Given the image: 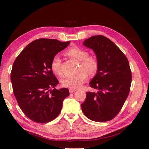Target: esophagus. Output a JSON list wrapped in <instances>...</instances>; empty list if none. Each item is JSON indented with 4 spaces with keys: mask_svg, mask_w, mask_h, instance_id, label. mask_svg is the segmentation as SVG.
<instances>
[{
    "mask_svg": "<svg viewBox=\"0 0 149 149\" xmlns=\"http://www.w3.org/2000/svg\"><path fill=\"white\" fill-rule=\"evenodd\" d=\"M75 91H77L76 89H73V88H70V89H69V91H70V93L75 92Z\"/></svg>",
    "mask_w": 149,
    "mask_h": 149,
    "instance_id": "obj_1",
    "label": "esophagus"
}]
</instances>
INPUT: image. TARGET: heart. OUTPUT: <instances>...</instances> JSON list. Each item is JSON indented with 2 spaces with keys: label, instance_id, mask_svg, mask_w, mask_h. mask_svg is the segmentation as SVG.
Returning <instances> with one entry per match:
<instances>
[{
  "label": "heart",
  "instance_id": "obj_1",
  "mask_svg": "<svg viewBox=\"0 0 149 149\" xmlns=\"http://www.w3.org/2000/svg\"><path fill=\"white\" fill-rule=\"evenodd\" d=\"M66 55L77 59L80 61L79 70L77 74L73 76L65 77L61 80L63 86L75 89L79 87L86 81L88 74L95 75L99 69V60L94 56H88V51L77 47H72L68 49L66 52ZM61 60L59 56L56 55L53 57L50 68L52 72L57 75L61 74Z\"/></svg>",
  "mask_w": 149,
  "mask_h": 149
}]
</instances>
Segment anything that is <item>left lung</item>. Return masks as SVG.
<instances>
[{"instance_id":"left-lung-1","label":"left lung","mask_w":149,"mask_h":149,"mask_svg":"<svg viewBox=\"0 0 149 149\" xmlns=\"http://www.w3.org/2000/svg\"><path fill=\"white\" fill-rule=\"evenodd\" d=\"M83 45L95 53L99 66L90 83L97 92H86L82 111L93 121H109L118 115L130 91L132 74L128 59L111 40L102 35L89 38Z\"/></svg>"}]
</instances>
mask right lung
Returning <instances> with one entry per match:
<instances>
[{
    "label": "right lung",
    "mask_w": 149,
    "mask_h": 149,
    "mask_svg": "<svg viewBox=\"0 0 149 149\" xmlns=\"http://www.w3.org/2000/svg\"><path fill=\"white\" fill-rule=\"evenodd\" d=\"M70 43L38 39L28 44L15 60L11 72L13 93L25 115L33 122L43 123L55 119L69 95L67 88H54L59 81L50 63Z\"/></svg>",
    "instance_id": "add662e5"
}]
</instances>
